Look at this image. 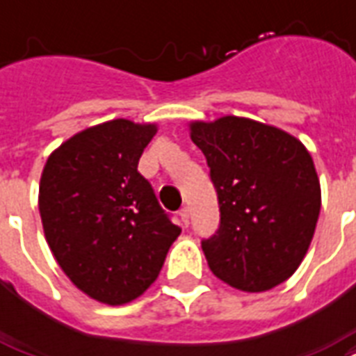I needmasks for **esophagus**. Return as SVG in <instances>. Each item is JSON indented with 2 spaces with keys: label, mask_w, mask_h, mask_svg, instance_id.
I'll return each mask as SVG.
<instances>
[{
  "label": "esophagus",
  "mask_w": 356,
  "mask_h": 356,
  "mask_svg": "<svg viewBox=\"0 0 356 356\" xmlns=\"http://www.w3.org/2000/svg\"><path fill=\"white\" fill-rule=\"evenodd\" d=\"M179 216H181V222H183V226L188 227V224H190V211H188V207L181 209V213H179Z\"/></svg>",
  "instance_id": "esophagus-1"
}]
</instances>
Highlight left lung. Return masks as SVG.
I'll return each mask as SVG.
<instances>
[{
    "instance_id": "1",
    "label": "left lung",
    "mask_w": 356,
    "mask_h": 356,
    "mask_svg": "<svg viewBox=\"0 0 356 356\" xmlns=\"http://www.w3.org/2000/svg\"><path fill=\"white\" fill-rule=\"evenodd\" d=\"M218 194L220 227L203 241L216 278L238 291L273 289L298 268L316 232L321 186L305 143L248 118L190 121Z\"/></svg>"
}]
</instances>
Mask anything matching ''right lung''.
Instances as JSON below:
<instances>
[{
    "label": "right lung",
    "instance_id": "add662e5",
    "mask_svg": "<svg viewBox=\"0 0 356 356\" xmlns=\"http://www.w3.org/2000/svg\"><path fill=\"white\" fill-rule=\"evenodd\" d=\"M159 124L112 119L51 151L40 175L46 243L69 280L102 305L147 291L179 229L138 172Z\"/></svg>",
    "mask_w": 356,
    "mask_h": 356
}]
</instances>
